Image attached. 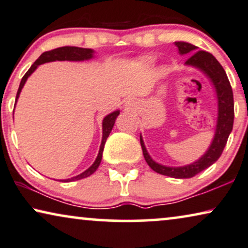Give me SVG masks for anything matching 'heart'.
<instances>
[{"label": "heart", "mask_w": 248, "mask_h": 248, "mask_svg": "<svg viewBox=\"0 0 248 248\" xmlns=\"http://www.w3.org/2000/svg\"><path fill=\"white\" fill-rule=\"evenodd\" d=\"M146 61H147V62H151V61H152V59H151V58H147V59H146Z\"/></svg>", "instance_id": "1"}]
</instances>
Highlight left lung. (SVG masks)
Here are the masks:
<instances>
[{
    "mask_svg": "<svg viewBox=\"0 0 248 248\" xmlns=\"http://www.w3.org/2000/svg\"><path fill=\"white\" fill-rule=\"evenodd\" d=\"M174 44L179 49L181 55L191 53L189 59L185 63L203 71L210 78L211 82H212L214 88H216L217 97V121L214 138L210 147L205 152V154L200 160H197L196 162L191 164H187V166L176 168L166 167L155 162L153 158L150 156V154L147 153L141 136L140 145L145 160H146L148 166L151 167V169H153L155 172L163 174V176L184 179V178H191L196 176L201 171L205 170L206 168L212 166L217 158L220 157L227 144L228 137H229L232 130L235 112H233V94L232 85H230L226 71H224L222 65L219 63V61L209 52H194L197 47L195 45L189 44V43L176 42Z\"/></svg>",
    "mask_w": 248,
    "mask_h": 248,
    "instance_id": "left-lung-1",
    "label": "left lung"
}]
</instances>
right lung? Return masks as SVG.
<instances>
[{"label": "right lung", "instance_id": "obj_1", "mask_svg": "<svg viewBox=\"0 0 248 248\" xmlns=\"http://www.w3.org/2000/svg\"><path fill=\"white\" fill-rule=\"evenodd\" d=\"M93 53L94 51L91 48H82V47H76V46H63V47H58L54 49H51V51L44 52L43 54L39 57L37 60L34 62V64L29 68V70L26 72L24 77H22L20 85H19L18 92H16V100L19 98V95H20V92L24 87L25 82L27 81V79L29 76H31L32 72H34L36 69H37L38 65H41L43 63H46V62H52V61H84V60H90V59L93 58ZM120 113V111L117 110L112 113L108 114L107 117L103 119V124H102V129H103V137H102V143L100 146V151H98V155L95 160V162L92 164V166L88 168L87 170L84 171V172L78 174V176L72 177L70 179H64V180H60L63 181V183H70V181H75V180H79L82 179V178H87L90 177L91 174H93L96 169L100 166L101 160H102V154H103V150H104V145L105 141H107L108 135H110L112 128L114 126L115 119Z\"/></svg>", "mask_w": 248, "mask_h": 248}]
</instances>
